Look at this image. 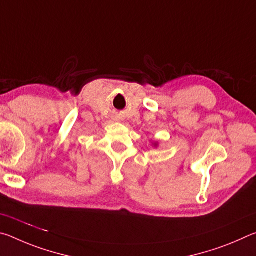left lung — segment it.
<instances>
[{
    "label": "left lung",
    "instance_id": "1",
    "mask_svg": "<svg viewBox=\"0 0 256 256\" xmlns=\"http://www.w3.org/2000/svg\"><path fill=\"white\" fill-rule=\"evenodd\" d=\"M154 146H157V144H154Z\"/></svg>",
    "mask_w": 256,
    "mask_h": 256
}]
</instances>
